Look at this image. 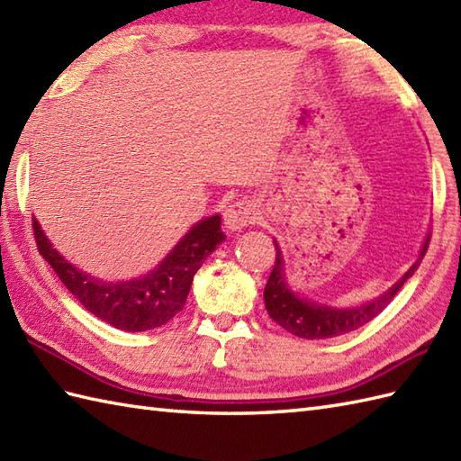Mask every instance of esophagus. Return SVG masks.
Segmentation results:
<instances>
[{
    "mask_svg": "<svg viewBox=\"0 0 461 461\" xmlns=\"http://www.w3.org/2000/svg\"><path fill=\"white\" fill-rule=\"evenodd\" d=\"M256 221H258V210H256V203H253L251 200L233 202L223 212L225 228L231 231H238L241 228H246V225H251Z\"/></svg>",
    "mask_w": 461,
    "mask_h": 461,
    "instance_id": "esophagus-1",
    "label": "esophagus"
}]
</instances>
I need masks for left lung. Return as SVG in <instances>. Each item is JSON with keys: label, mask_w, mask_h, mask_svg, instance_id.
<instances>
[{"label": "left lung", "mask_w": 461, "mask_h": 461, "mask_svg": "<svg viewBox=\"0 0 461 461\" xmlns=\"http://www.w3.org/2000/svg\"><path fill=\"white\" fill-rule=\"evenodd\" d=\"M428 246L429 238L426 240L418 261L408 269L406 276L400 279L396 285L390 287L380 299L357 309H330L297 299L285 285L281 251L276 246V266H273L266 291H263L266 309L269 312V317L276 321L281 329H285L291 335H295L299 339H332L345 335V332L357 330L362 325H366L368 321L375 319L382 309L388 307V303L396 297V293L402 289L404 283L414 276L418 263L426 256Z\"/></svg>", "instance_id": "8db88e82"}]
</instances>
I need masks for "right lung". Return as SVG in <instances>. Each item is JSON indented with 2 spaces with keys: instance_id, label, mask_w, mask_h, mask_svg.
Listing matches in <instances>:
<instances>
[{
  "instance_id": "obj_1",
  "label": "right lung",
  "mask_w": 461,
  "mask_h": 461,
  "mask_svg": "<svg viewBox=\"0 0 461 461\" xmlns=\"http://www.w3.org/2000/svg\"><path fill=\"white\" fill-rule=\"evenodd\" d=\"M33 236L39 253L86 311L116 329L132 332L158 329L178 315L185 305L195 271L215 246L225 240L221 218L212 215L194 225L170 251V256L144 277L122 283H103L59 256L43 236L35 218Z\"/></svg>"
}]
</instances>
